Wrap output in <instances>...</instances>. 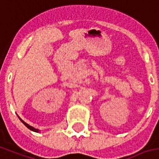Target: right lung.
Wrapping results in <instances>:
<instances>
[{"label": "right lung", "mask_w": 159, "mask_h": 159, "mask_svg": "<svg viewBox=\"0 0 159 159\" xmlns=\"http://www.w3.org/2000/svg\"><path fill=\"white\" fill-rule=\"evenodd\" d=\"M19 118H20V120H21L22 122H23V125H25V126H27V128H28V129H30V130L33 131V132H39V129H34V127H32V126H30V125H29L28 124H27V123H26L25 121H23V120H22L21 118H20V116H19Z\"/></svg>", "instance_id": "obj_1"}]
</instances>
